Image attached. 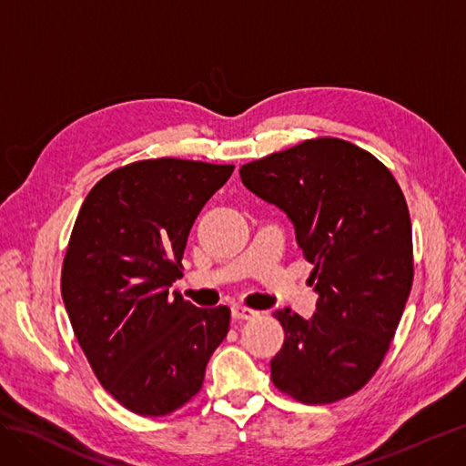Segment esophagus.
<instances>
[{
    "mask_svg": "<svg viewBox=\"0 0 466 466\" xmlns=\"http://www.w3.org/2000/svg\"><path fill=\"white\" fill-rule=\"evenodd\" d=\"M231 317L237 319V320H250L258 317V311H255V309H248V307H243V305H235L231 309Z\"/></svg>",
    "mask_w": 466,
    "mask_h": 466,
    "instance_id": "obj_1",
    "label": "esophagus"
}]
</instances>
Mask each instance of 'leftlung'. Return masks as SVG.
I'll return each mask as SVG.
<instances>
[{
    "label": "left lung",
    "mask_w": 466,
    "mask_h": 466,
    "mask_svg": "<svg viewBox=\"0 0 466 466\" xmlns=\"http://www.w3.org/2000/svg\"><path fill=\"white\" fill-rule=\"evenodd\" d=\"M238 175L289 218L315 266V315L274 313L286 332L270 361L274 385L305 404L346 399L379 370L412 288V225L399 182L338 137L307 139Z\"/></svg>",
    "instance_id": "obj_1"
}]
</instances>
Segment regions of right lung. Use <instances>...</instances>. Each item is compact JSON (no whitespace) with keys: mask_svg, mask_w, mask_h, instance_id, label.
<instances>
[{"mask_svg":"<svg viewBox=\"0 0 466 466\" xmlns=\"http://www.w3.org/2000/svg\"><path fill=\"white\" fill-rule=\"evenodd\" d=\"M233 165L146 159L87 194L62 268V299L101 385L139 416H167L200 390L229 332L225 305L198 309L168 288L188 233Z\"/></svg>","mask_w":466,"mask_h":466,"instance_id":"right-lung-1","label":"right lung"}]
</instances>
